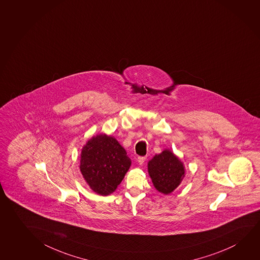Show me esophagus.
<instances>
[{"label": "esophagus", "instance_id": "1", "mask_svg": "<svg viewBox=\"0 0 260 260\" xmlns=\"http://www.w3.org/2000/svg\"><path fill=\"white\" fill-rule=\"evenodd\" d=\"M145 160H146V156H139L138 157V162H139V164L142 165L145 162Z\"/></svg>", "mask_w": 260, "mask_h": 260}]
</instances>
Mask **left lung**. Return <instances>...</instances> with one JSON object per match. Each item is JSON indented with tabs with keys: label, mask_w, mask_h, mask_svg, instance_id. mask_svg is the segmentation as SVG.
Wrapping results in <instances>:
<instances>
[{
	"label": "left lung",
	"mask_w": 260,
	"mask_h": 260,
	"mask_svg": "<svg viewBox=\"0 0 260 260\" xmlns=\"http://www.w3.org/2000/svg\"><path fill=\"white\" fill-rule=\"evenodd\" d=\"M148 170L154 186L164 194H169L178 187L185 173L183 162L169 149L149 160Z\"/></svg>",
	"instance_id": "8db88e82"
}]
</instances>
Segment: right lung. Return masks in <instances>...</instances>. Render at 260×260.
<instances>
[{
	"label": "right lung",
	"mask_w": 260,
	"mask_h": 260,
	"mask_svg": "<svg viewBox=\"0 0 260 260\" xmlns=\"http://www.w3.org/2000/svg\"><path fill=\"white\" fill-rule=\"evenodd\" d=\"M131 165L126 150L106 134L92 137L82 148L81 173L92 191L101 196L115 191Z\"/></svg>",
	"instance_id": "add662e5"
}]
</instances>
